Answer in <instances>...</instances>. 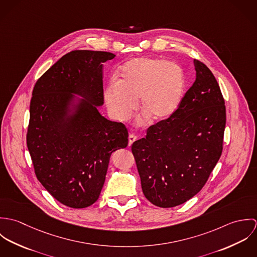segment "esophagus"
<instances>
[{"instance_id":"34e87169","label":"esophagus","mask_w":257,"mask_h":257,"mask_svg":"<svg viewBox=\"0 0 257 257\" xmlns=\"http://www.w3.org/2000/svg\"><path fill=\"white\" fill-rule=\"evenodd\" d=\"M136 140H137V137H136L135 135L131 134V135L128 136V146L131 147V146L136 142Z\"/></svg>"}]
</instances>
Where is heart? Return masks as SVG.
Wrapping results in <instances>:
<instances>
[{
    "label": "heart",
    "instance_id": "1",
    "mask_svg": "<svg viewBox=\"0 0 257 257\" xmlns=\"http://www.w3.org/2000/svg\"><path fill=\"white\" fill-rule=\"evenodd\" d=\"M185 75L176 63L154 58H136L120 69L118 79L105 90V102L118 120L130 118L137 108L153 120L170 116L183 99Z\"/></svg>",
    "mask_w": 257,
    "mask_h": 257
}]
</instances>
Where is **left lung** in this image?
Instances as JSON below:
<instances>
[{
  "instance_id": "obj_1",
  "label": "left lung",
  "mask_w": 257,
  "mask_h": 257,
  "mask_svg": "<svg viewBox=\"0 0 257 257\" xmlns=\"http://www.w3.org/2000/svg\"><path fill=\"white\" fill-rule=\"evenodd\" d=\"M194 66L195 82L179 108L132 146L143 192L160 208L181 205L200 192L222 152L224 99L212 71L197 59Z\"/></svg>"
}]
</instances>
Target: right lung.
I'll return each instance as SVG.
<instances>
[{"label":"right lung","mask_w":257,"mask_h":257,"mask_svg":"<svg viewBox=\"0 0 257 257\" xmlns=\"http://www.w3.org/2000/svg\"><path fill=\"white\" fill-rule=\"evenodd\" d=\"M107 51L73 50L37 80L30 105L27 146L37 178L61 204H94L105 183L110 154L127 147L122 122L102 116L103 63ZM72 93L83 99L69 114Z\"/></svg>","instance_id":"1"}]
</instances>
